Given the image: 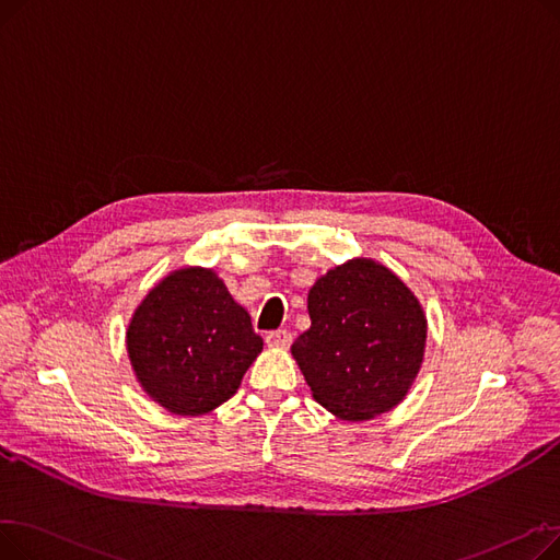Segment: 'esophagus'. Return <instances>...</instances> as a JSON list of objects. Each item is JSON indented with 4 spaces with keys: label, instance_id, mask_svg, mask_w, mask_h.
<instances>
[{
    "label": "esophagus",
    "instance_id": "1",
    "mask_svg": "<svg viewBox=\"0 0 560 560\" xmlns=\"http://www.w3.org/2000/svg\"><path fill=\"white\" fill-rule=\"evenodd\" d=\"M265 342H268L275 349H285V347H290L292 336H290V331L279 329V331H270L268 336H265Z\"/></svg>",
    "mask_w": 560,
    "mask_h": 560
}]
</instances>
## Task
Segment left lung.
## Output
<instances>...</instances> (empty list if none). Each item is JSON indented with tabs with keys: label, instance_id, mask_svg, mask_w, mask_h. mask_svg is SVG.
Wrapping results in <instances>:
<instances>
[{
	"label": "left lung",
	"instance_id": "1",
	"mask_svg": "<svg viewBox=\"0 0 560 560\" xmlns=\"http://www.w3.org/2000/svg\"><path fill=\"white\" fill-rule=\"evenodd\" d=\"M311 329L290 351L313 399L338 420L365 422L393 410L424 361L427 315L390 268L351 258L308 290Z\"/></svg>",
	"mask_w": 560,
	"mask_h": 560
}]
</instances>
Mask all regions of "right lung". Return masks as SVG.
I'll return each mask as SVG.
<instances>
[{"instance_id":"right-lung-1","label":"right lung","mask_w":560,"mask_h":560,"mask_svg":"<svg viewBox=\"0 0 560 560\" xmlns=\"http://www.w3.org/2000/svg\"><path fill=\"white\" fill-rule=\"evenodd\" d=\"M260 351L249 313L209 268L170 272L127 327L140 388L174 416L211 413L231 399Z\"/></svg>"}]
</instances>
